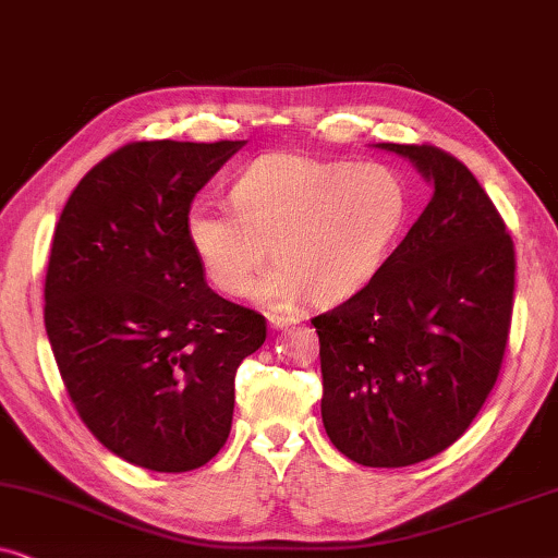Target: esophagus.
Returning <instances> with one entry per match:
<instances>
[{"label":"esophagus","instance_id":"esophagus-1","mask_svg":"<svg viewBox=\"0 0 558 558\" xmlns=\"http://www.w3.org/2000/svg\"><path fill=\"white\" fill-rule=\"evenodd\" d=\"M269 325H271V330H287V327L296 325V319L287 317V315H269Z\"/></svg>","mask_w":558,"mask_h":558}]
</instances>
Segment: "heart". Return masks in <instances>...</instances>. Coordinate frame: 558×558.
Wrapping results in <instances>:
<instances>
[{"label": "heart", "instance_id": "heart-1", "mask_svg": "<svg viewBox=\"0 0 558 558\" xmlns=\"http://www.w3.org/2000/svg\"><path fill=\"white\" fill-rule=\"evenodd\" d=\"M232 210L195 203L190 246L213 284L241 296L269 262L279 269L254 296L284 307L304 294L338 304L376 277L407 223V180L388 165H355L296 151L251 162L231 190Z\"/></svg>", "mask_w": 558, "mask_h": 558}]
</instances>
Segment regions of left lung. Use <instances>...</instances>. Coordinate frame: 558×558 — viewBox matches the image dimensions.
I'll use <instances>...</instances> for the list:
<instances>
[{"label":"left lung","mask_w":558,"mask_h":558,"mask_svg":"<svg viewBox=\"0 0 558 558\" xmlns=\"http://www.w3.org/2000/svg\"><path fill=\"white\" fill-rule=\"evenodd\" d=\"M376 147L407 157L432 201L376 277L312 325L327 437L365 468H407L454 445L498 380L515 248L460 159L432 144Z\"/></svg>","instance_id":"obj_1"}]
</instances>
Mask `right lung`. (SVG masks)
Masks as SVG:
<instances>
[{
	"instance_id": "add662e5",
	"label": "right lung",
	"mask_w": 558,
	"mask_h": 558,
	"mask_svg": "<svg viewBox=\"0 0 558 558\" xmlns=\"http://www.w3.org/2000/svg\"><path fill=\"white\" fill-rule=\"evenodd\" d=\"M246 142H132L68 197L45 277V330L90 434L155 472L226 445L233 380L266 319L218 296L187 239L193 197Z\"/></svg>"
}]
</instances>
